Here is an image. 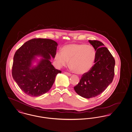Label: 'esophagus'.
I'll return each mask as SVG.
<instances>
[{
    "label": "esophagus",
    "mask_w": 132,
    "mask_h": 132,
    "mask_svg": "<svg viewBox=\"0 0 132 132\" xmlns=\"http://www.w3.org/2000/svg\"><path fill=\"white\" fill-rule=\"evenodd\" d=\"M64 73H65V75H67V76H71V73H69V72H65Z\"/></svg>",
    "instance_id": "34e87169"
}]
</instances>
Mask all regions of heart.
I'll return each instance as SVG.
<instances>
[{
	"instance_id": "obj_1",
	"label": "heart",
	"mask_w": 132,
	"mask_h": 132,
	"mask_svg": "<svg viewBox=\"0 0 132 132\" xmlns=\"http://www.w3.org/2000/svg\"><path fill=\"white\" fill-rule=\"evenodd\" d=\"M96 57L95 49L85 44H70L63 47V51L56 52L55 61L59 68L69 65L78 74H84L93 67Z\"/></svg>"
}]
</instances>
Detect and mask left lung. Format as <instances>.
Wrapping results in <instances>:
<instances>
[{
	"mask_svg": "<svg viewBox=\"0 0 132 132\" xmlns=\"http://www.w3.org/2000/svg\"><path fill=\"white\" fill-rule=\"evenodd\" d=\"M88 41L96 53L95 64L89 71L83 74L79 82L74 87L76 93L85 98L97 96L112 83L115 64L113 56L102 42Z\"/></svg>",
	"mask_w": 132,
	"mask_h": 132,
	"instance_id": "obj_1",
	"label": "left lung"
}]
</instances>
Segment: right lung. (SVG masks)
<instances>
[{"mask_svg": "<svg viewBox=\"0 0 132 132\" xmlns=\"http://www.w3.org/2000/svg\"><path fill=\"white\" fill-rule=\"evenodd\" d=\"M57 44L48 39H33L25 43L15 53L12 75L15 81L27 95L37 97L52 87L56 76L62 71L50 62L55 58ZM36 56L42 57L36 66L32 63Z\"/></svg>", "mask_w": 132, "mask_h": 132, "instance_id": "obj_1", "label": "right lung"}]
</instances>
